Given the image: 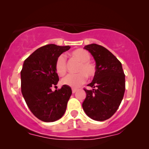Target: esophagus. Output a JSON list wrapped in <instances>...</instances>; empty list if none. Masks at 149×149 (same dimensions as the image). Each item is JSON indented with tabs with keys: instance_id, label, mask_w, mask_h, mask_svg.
Listing matches in <instances>:
<instances>
[{
	"instance_id": "esophagus-1",
	"label": "esophagus",
	"mask_w": 149,
	"mask_h": 149,
	"mask_svg": "<svg viewBox=\"0 0 149 149\" xmlns=\"http://www.w3.org/2000/svg\"><path fill=\"white\" fill-rule=\"evenodd\" d=\"M72 93H75L77 91V89H74V88H72Z\"/></svg>"
}]
</instances>
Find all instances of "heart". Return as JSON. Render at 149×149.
<instances>
[{"label": "heart", "mask_w": 149, "mask_h": 149, "mask_svg": "<svg viewBox=\"0 0 149 149\" xmlns=\"http://www.w3.org/2000/svg\"><path fill=\"white\" fill-rule=\"evenodd\" d=\"M70 56L80 62L77 70L79 73L67 75L62 80V83L77 88L86 81L87 77L93 78L96 72V69L94 64L89 62L91 56L86 50L83 49L74 50L70 53ZM55 69L60 76H64L66 73V61L63 55H60L56 59Z\"/></svg>", "instance_id": "obj_1"}]
</instances>
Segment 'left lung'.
<instances>
[{
    "label": "left lung",
    "instance_id": "8db88e82",
    "mask_svg": "<svg viewBox=\"0 0 149 149\" xmlns=\"http://www.w3.org/2000/svg\"><path fill=\"white\" fill-rule=\"evenodd\" d=\"M95 61L93 81L87 85L82 107L86 115L95 121L111 118L119 108L125 89V80L121 63L107 49L92 43L85 46Z\"/></svg>",
    "mask_w": 149,
    "mask_h": 149
}]
</instances>
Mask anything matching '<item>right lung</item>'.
Segmentation results:
<instances>
[{
    "instance_id": "1",
    "label": "right lung",
    "mask_w": 149,
    "mask_h": 149,
    "mask_svg": "<svg viewBox=\"0 0 149 149\" xmlns=\"http://www.w3.org/2000/svg\"><path fill=\"white\" fill-rule=\"evenodd\" d=\"M70 47L49 44L38 48L24 61L21 71V89L30 111L38 119L54 122L64 115L72 89L64 85L52 90L59 77L55 69L56 59Z\"/></svg>"
}]
</instances>
